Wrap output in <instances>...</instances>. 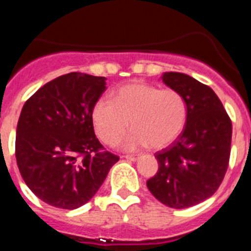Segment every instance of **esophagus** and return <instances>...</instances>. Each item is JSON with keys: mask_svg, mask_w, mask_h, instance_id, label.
Masks as SVG:
<instances>
[{"mask_svg": "<svg viewBox=\"0 0 251 251\" xmlns=\"http://www.w3.org/2000/svg\"><path fill=\"white\" fill-rule=\"evenodd\" d=\"M124 158L128 159V161H133V162H136L137 159L139 158L138 154H127V156H124Z\"/></svg>", "mask_w": 251, "mask_h": 251, "instance_id": "esophagus-1", "label": "esophagus"}]
</instances>
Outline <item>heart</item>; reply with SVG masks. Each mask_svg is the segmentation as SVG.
Listing matches in <instances>:
<instances>
[{"mask_svg":"<svg viewBox=\"0 0 251 251\" xmlns=\"http://www.w3.org/2000/svg\"><path fill=\"white\" fill-rule=\"evenodd\" d=\"M92 119L97 136L106 145H117L130 126L133 130L123 141L124 150L136 151L148 143L159 148L182 133L187 103L177 90L129 84L117 90L113 101L99 99L93 106Z\"/></svg>","mask_w":251,"mask_h":251,"instance_id":"1","label":"heart"}]
</instances>
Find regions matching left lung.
Listing matches in <instances>:
<instances>
[{
	"label": "left lung",
	"instance_id": "obj_1",
	"mask_svg": "<svg viewBox=\"0 0 251 251\" xmlns=\"http://www.w3.org/2000/svg\"><path fill=\"white\" fill-rule=\"evenodd\" d=\"M162 81L187 103V121L178 138L157 152L151 194L168 207L187 208L216 192L227 170L231 121L210 86L182 73H163Z\"/></svg>",
	"mask_w": 251,
	"mask_h": 251
}]
</instances>
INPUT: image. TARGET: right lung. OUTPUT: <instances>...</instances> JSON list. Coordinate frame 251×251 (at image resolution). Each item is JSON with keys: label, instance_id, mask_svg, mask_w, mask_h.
<instances>
[{"label": "right lung", "instance_id": "1", "mask_svg": "<svg viewBox=\"0 0 251 251\" xmlns=\"http://www.w3.org/2000/svg\"><path fill=\"white\" fill-rule=\"evenodd\" d=\"M106 77L61 75L41 86L22 106L16 129L20 174L40 200L65 210L97 194L119 157L104 152L93 127V106Z\"/></svg>", "mask_w": 251, "mask_h": 251}]
</instances>
